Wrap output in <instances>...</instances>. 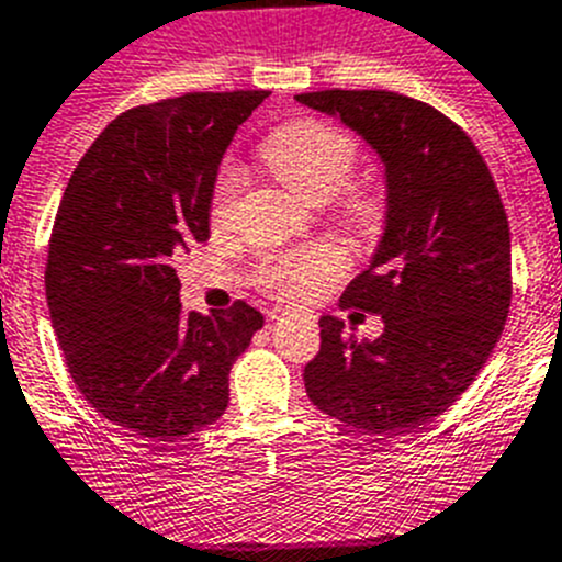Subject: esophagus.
<instances>
[{"mask_svg":"<svg viewBox=\"0 0 562 562\" xmlns=\"http://www.w3.org/2000/svg\"><path fill=\"white\" fill-rule=\"evenodd\" d=\"M284 317H286L284 308H270V312H267V319H270V323H278V319H284Z\"/></svg>","mask_w":562,"mask_h":562,"instance_id":"obj_1","label":"esophagus"}]
</instances>
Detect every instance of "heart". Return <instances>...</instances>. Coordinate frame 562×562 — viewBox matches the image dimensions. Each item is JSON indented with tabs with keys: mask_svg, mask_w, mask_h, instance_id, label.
Listing matches in <instances>:
<instances>
[{
	"mask_svg": "<svg viewBox=\"0 0 562 562\" xmlns=\"http://www.w3.org/2000/svg\"><path fill=\"white\" fill-rule=\"evenodd\" d=\"M261 159L278 181H284L292 192L306 201L323 204L341 192L350 181L358 162V146L347 132L323 121H295L272 132L261 146ZM239 179L234 170H223L212 195V221L226 223L237 201ZM347 223L356 228L381 226L383 198L372 190H350L341 201ZM345 267V259L330 245H317L292 259H276L265 267V284L292 301H303L319 284Z\"/></svg>",
	"mask_w": 562,
	"mask_h": 562,
	"instance_id": "obj_1",
	"label": "heart"
}]
</instances>
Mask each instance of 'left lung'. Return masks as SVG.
Returning a JSON list of instances; mask_svg holds the SVG:
<instances>
[{
	"label": "left lung",
	"mask_w": 562,
	"mask_h": 562,
	"mask_svg": "<svg viewBox=\"0 0 562 562\" xmlns=\"http://www.w3.org/2000/svg\"><path fill=\"white\" fill-rule=\"evenodd\" d=\"M295 101L339 117L378 154L383 234L341 306L383 319L358 341L319 317V352L303 370L323 414L403 436L445 414L477 378L510 308V228L488 165L467 132L425 101L389 90H317Z\"/></svg>",
	"instance_id": "obj_1"
}]
</instances>
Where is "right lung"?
<instances>
[{"label":"right lung","mask_w":562,"mask_h":562,"mask_svg":"<svg viewBox=\"0 0 562 562\" xmlns=\"http://www.w3.org/2000/svg\"><path fill=\"white\" fill-rule=\"evenodd\" d=\"M267 90L184 93L117 115L71 173L46 301L74 383L104 419L176 441L223 416L265 317L245 301L181 314L176 256L210 239L217 168Z\"/></svg>","instance_id":"obj_1"}]
</instances>
